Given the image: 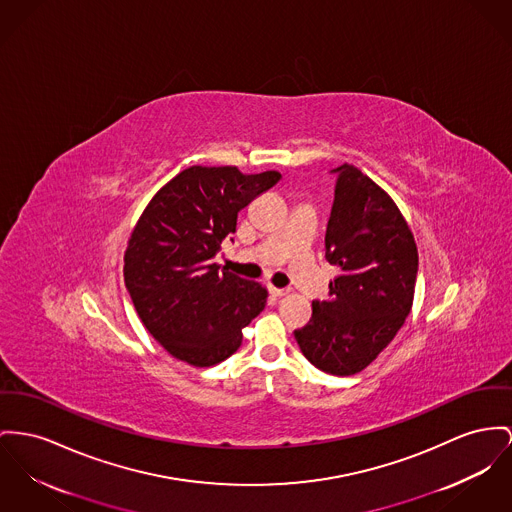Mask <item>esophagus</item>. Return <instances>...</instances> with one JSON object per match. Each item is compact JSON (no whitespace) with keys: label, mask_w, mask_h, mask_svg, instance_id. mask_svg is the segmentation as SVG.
<instances>
[{"label":"esophagus","mask_w":512,"mask_h":512,"mask_svg":"<svg viewBox=\"0 0 512 512\" xmlns=\"http://www.w3.org/2000/svg\"><path fill=\"white\" fill-rule=\"evenodd\" d=\"M268 289H270V293H272L273 297H283V295L289 293L287 289H277V287H273V285H270Z\"/></svg>","instance_id":"34e87169"}]
</instances>
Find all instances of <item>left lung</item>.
<instances>
[{"mask_svg": "<svg viewBox=\"0 0 512 512\" xmlns=\"http://www.w3.org/2000/svg\"><path fill=\"white\" fill-rule=\"evenodd\" d=\"M326 229V258L340 273L328 301L295 330L308 361L330 375L367 369L394 340L413 305L417 244L400 207L373 178L341 165Z\"/></svg>", "mask_w": 512, "mask_h": 512, "instance_id": "obj_1", "label": "left lung"}]
</instances>
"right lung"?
Segmentation results:
<instances>
[{
	"label": "right lung",
	"mask_w": 512,
	"mask_h": 512,
	"mask_svg": "<svg viewBox=\"0 0 512 512\" xmlns=\"http://www.w3.org/2000/svg\"><path fill=\"white\" fill-rule=\"evenodd\" d=\"M277 171L194 165L178 172L143 209L124 252V281L137 316L172 357L211 367L231 357L242 328L266 307L268 289L213 256L237 231L242 207L270 190Z\"/></svg>",
	"instance_id": "add662e5"
}]
</instances>
